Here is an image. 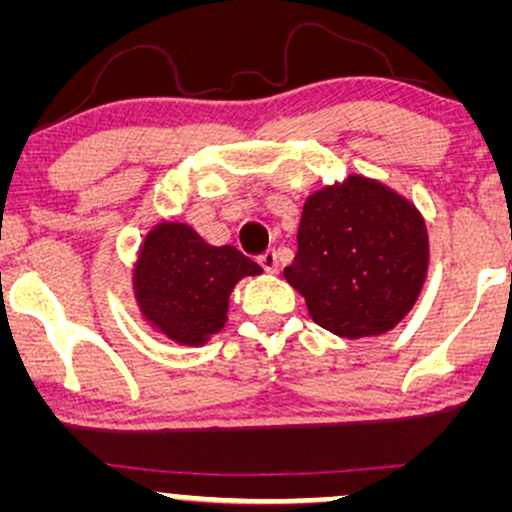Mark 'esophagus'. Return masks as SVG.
I'll use <instances>...</instances> for the list:
<instances>
[{
    "instance_id": "esophagus-1",
    "label": "esophagus",
    "mask_w": 512,
    "mask_h": 512,
    "mask_svg": "<svg viewBox=\"0 0 512 512\" xmlns=\"http://www.w3.org/2000/svg\"><path fill=\"white\" fill-rule=\"evenodd\" d=\"M260 267L264 269V272H276V269H279V255H276L274 250H267L264 252V255H260Z\"/></svg>"
}]
</instances>
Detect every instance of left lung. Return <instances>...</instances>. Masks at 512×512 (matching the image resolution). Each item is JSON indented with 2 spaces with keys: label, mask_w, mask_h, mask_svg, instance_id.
<instances>
[{
  "label": "left lung",
  "mask_w": 512,
  "mask_h": 512,
  "mask_svg": "<svg viewBox=\"0 0 512 512\" xmlns=\"http://www.w3.org/2000/svg\"><path fill=\"white\" fill-rule=\"evenodd\" d=\"M428 267L424 219L407 199L366 178L308 197L286 281L337 337L383 334L419 296Z\"/></svg>",
  "instance_id": "left-lung-1"
}]
</instances>
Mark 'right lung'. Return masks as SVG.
<instances>
[{
  "mask_svg": "<svg viewBox=\"0 0 512 512\" xmlns=\"http://www.w3.org/2000/svg\"><path fill=\"white\" fill-rule=\"evenodd\" d=\"M260 272V264L233 245L214 248L190 226L161 223L139 252L134 291L158 330L197 346L223 327L236 281Z\"/></svg>",
  "mask_w": 512,
  "mask_h": 512,
  "instance_id": "right-lung-1",
  "label": "right lung"
}]
</instances>
